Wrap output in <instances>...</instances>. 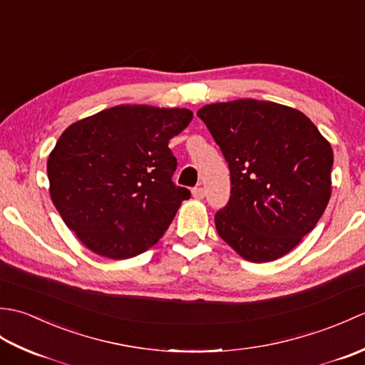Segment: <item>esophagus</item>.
<instances>
[{
  "mask_svg": "<svg viewBox=\"0 0 365 365\" xmlns=\"http://www.w3.org/2000/svg\"><path fill=\"white\" fill-rule=\"evenodd\" d=\"M204 196H205V190L204 188H195L192 190V197L195 199H204Z\"/></svg>",
  "mask_w": 365,
  "mask_h": 365,
  "instance_id": "1",
  "label": "esophagus"
}]
</instances>
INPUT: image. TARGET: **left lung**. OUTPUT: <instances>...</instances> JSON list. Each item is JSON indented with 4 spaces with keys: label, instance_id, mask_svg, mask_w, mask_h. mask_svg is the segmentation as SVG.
I'll return each mask as SVG.
<instances>
[{
    "label": "left lung",
    "instance_id": "left-lung-1",
    "mask_svg": "<svg viewBox=\"0 0 365 365\" xmlns=\"http://www.w3.org/2000/svg\"><path fill=\"white\" fill-rule=\"evenodd\" d=\"M230 169L220 237L245 260L273 262L311 232L331 197V144L306 114L254 98L197 111Z\"/></svg>",
    "mask_w": 365,
    "mask_h": 365
}]
</instances>
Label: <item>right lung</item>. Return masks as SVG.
<instances>
[{"instance_id":"right-lung-1","label":"right lung","mask_w":365,"mask_h":365,"mask_svg":"<svg viewBox=\"0 0 365 365\" xmlns=\"http://www.w3.org/2000/svg\"><path fill=\"white\" fill-rule=\"evenodd\" d=\"M191 119L187 108L119 105L64 130L46 161L48 190L88 250L125 260L163 237L190 197L173 182L177 160L168 144Z\"/></svg>"}]
</instances>
